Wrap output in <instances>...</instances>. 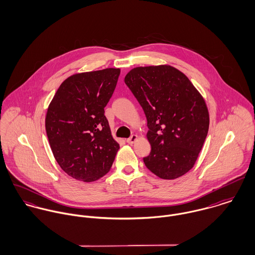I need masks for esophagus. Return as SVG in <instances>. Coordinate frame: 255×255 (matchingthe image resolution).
<instances>
[{
  "label": "esophagus",
  "mask_w": 255,
  "mask_h": 255,
  "mask_svg": "<svg viewBox=\"0 0 255 255\" xmlns=\"http://www.w3.org/2000/svg\"><path fill=\"white\" fill-rule=\"evenodd\" d=\"M136 140H137V135H136V134H132L129 138L127 139V142H128V144H132V143H134Z\"/></svg>",
  "instance_id": "1"
}]
</instances>
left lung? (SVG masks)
I'll list each match as a JSON object with an SVG mask.
<instances>
[{
  "instance_id": "1",
  "label": "left lung",
  "mask_w": 255,
  "mask_h": 255,
  "mask_svg": "<svg viewBox=\"0 0 255 255\" xmlns=\"http://www.w3.org/2000/svg\"><path fill=\"white\" fill-rule=\"evenodd\" d=\"M125 82L147 119L151 145L144 164L157 177L174 180L195 164L208 133L209 113L199 91L169 65L137 67Z\"/></svg>"
}]
</instances>
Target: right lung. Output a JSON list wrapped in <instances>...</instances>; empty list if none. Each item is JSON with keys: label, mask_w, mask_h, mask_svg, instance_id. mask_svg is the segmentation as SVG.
Returning a JSON list of instances; mask_svg holds the SVG:
<instances>
[{"label": "right lung", "mask_w": 255, "mask_h": 255, "mask_svg": "<svg viewBox=\"0 0 255 255\" xmlns=\"http://www.w3.org/2000/svg\"><path fill=\"white\" fill-rule=\"evenodd\" d=\"M120 73L109 68L73 74L48 107L45 127L52 152L75 180L95 182L105 176L120 149L104 115Z\"/></svg>", "instance_id": "add662e5"}]
</instances>
